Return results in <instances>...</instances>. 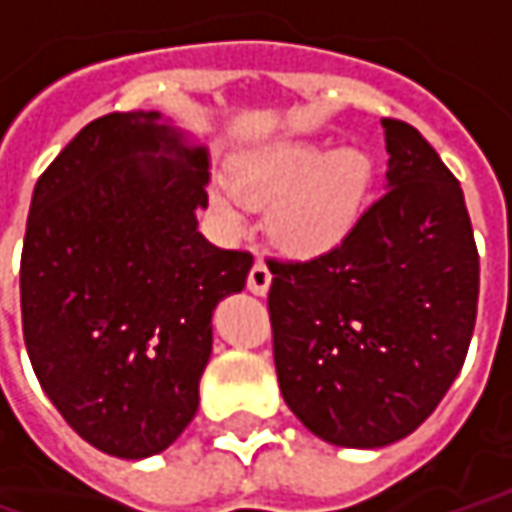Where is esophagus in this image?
I'll use <instances>...</instances> for the list:
<instances>
[{
	"mask_svg": "<svg viewBox=\"0 0 512 512\" xmlns=\"http://www.w3.org/2000/svg\"><path fill=\"white\" fill-rule=\"evenodd\" d=\"M269 283H272V272H269V266L257 257L255 263H252V269H249L246 286H249L252 294H266V291H269Z\"/></svg>",
	"mask_w": 512,
	"mask_h": 512,
	"instance_id": "obj_1",
	"label": "esophagus"
}]
</instances>
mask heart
Returning <instances> with one entry per match:
<instances>
[{"label":"heart","instance_id":"1","mask_svg":"<svg viewBox=\"0 0 512 512\" xmlns=\"http://www.w3.org/2000/svg\"><path fill=\"white\" fill-rule=\"evenodd\" d=\"M371 186V158L360 150L328 152L314 141H283L249 152L218 181L212 201L229 221L240 206H277L274 232L300 252H320L348 235Z\"/></svg>","mask_w":512,"mask_h":512}]
</instances>
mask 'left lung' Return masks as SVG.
Listing matches in <instances>:
<instances>
[{
    "mask_svg": "<svg viewBox=\"0 0 512 512\" xmlns=\"http://www.w3.org/2000/svg\"><path fill=\"white\" fill-rule=\"evenodd\" d=\"M385 192L334 249L269 257L280 394L343 448L414 433L462 371L476 326L479 252L462 186L416 127L382 118Z\"/></svg>",
    "mask_w": 512,
    "mask_h": 512,
    "instance_id": "obj_1",
    "label": "left lung"
}]
</instances>
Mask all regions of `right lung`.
I'll use <instances>...</instances> for the list:
<instances>
[{
    "mask_svg": "<svg viewBox=\"0 0 512 512\" xmlns=\"http://www.w3.org/2000/svg\"><path fill=\"white\" fill-rule=\"evenodd\" d=\"M209 158L158 113L90 121L33 189L22 246L30 365L64 422L118 459L167 450L198 411L212 311L252 255L198 232Z\"/></svg>",
    "mask_w": 512,
    "mask_h": 512,
    "instance_id": "right-lung-1",
    "label": "right lung"
}]
</instances>
